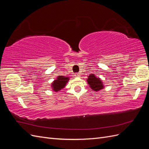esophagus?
Returning <instances> with one entry per match:
<instances>
[{"label": "esophagus", "mask_w": 149, "mask_h": 149, "mask_svg": "<svg viewBox=\"0 0 149 149\" xmlns=\"http://www.w3.org/2000/svg\"><path fill=\"white\" fill-rule=\"evenodd\" d=\"M74 76H75V77H76V78H79V77H80L81 74L79 73H75Z\"/></svg>", "instance_id": "1"}]
</instances>
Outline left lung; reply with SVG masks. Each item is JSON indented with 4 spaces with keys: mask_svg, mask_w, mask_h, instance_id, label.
Segmentation results:
<instances>
[{
    "mask_svg": "<svg viewBox=\"0 0 149 149\" xmlns=\"http://www.w3.org/2000/svg\"><path fill=\"white\" fill-rule=\"evenodd\" d=\"M87 82L89 87L94 91H99L104 88L102 80L100 78H97L94 74H91L88 76Z\"/></svg>",
    "mask_w": 149,
    "mask_h": 149,
    "instance_id": "8db88e82",
    "label": "left lung"
}]
</instances>
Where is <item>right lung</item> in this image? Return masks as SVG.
<instances>
[{"label":"right lung","instance_id":"1","mask_svg":"<svg viewBox=\"0 0 149 149\" xmlns=\"http://www.w3.org/2000/svg\"><path fill=\"white\" fill-rule=\"evenodd\" d=\"M69 79L70 78L65 77L64 76H58L57 78L54 80L51 84L53 91L58 92L61 90V89H63L65 87L66 83L68 82Z\"/></svg>","mask_w":149,"mask_h":149}]
</instances>
